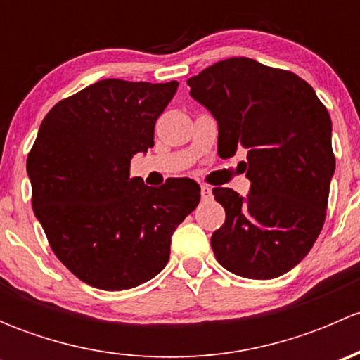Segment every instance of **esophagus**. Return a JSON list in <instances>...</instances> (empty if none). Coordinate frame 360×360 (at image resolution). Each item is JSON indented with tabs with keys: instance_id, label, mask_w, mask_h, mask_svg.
Masks as SVG:
<instances>
[{
	"instance_id": "obj_1",
	"label": "esophagus",
	"mask_w": 360,
	"mask_h": 360,
	"mask_svg": "<svg viewBox=\"0 0 360 360\" xmlns=\"http://www.w3.org/2000/svg\"><path fill=\"white\" fill-rule=\"evenodd\" d=\"M200 195H202L203 200H207V198L212 197V190H210V188L207 186V184H203V186L200 188Z\"/></svg>"
}]
</instances>
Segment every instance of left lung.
<instances>
[{"label":"left lung","mask_w":360,"mask_h":360,"mask_svg":"<svg viewBox=\"0 0 360 360\" xmlns=\"http://www.w3.org/2000/svg\"><path fill=\"white\" fill-rule=\"evenodd\" d=\"M217 122V153L248 151L250 191L214 188L224 224L210 245L223 268L256 281L281 277L317 240L335 174L331 118L300 76L231 57L188 79Z\"/></svg>","instance_id":"left-lung-1"}]
</instances>
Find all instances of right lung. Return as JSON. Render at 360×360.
I'll use <instances>...</instances> for the list:
<instances>
[{
    "mask_svg": "<svg viewBox=\"0 0 360 360\" xmlns=\"http://www.w3.org/2000/svg\"><path fill=\"white\" fill-rule=\"evenodd\" d=\"M177 82L101 79L57 103L27 155L32 210L60 263L85 284L122 291L165 268L170 238L200 202L177 179H130V160L153 148L155 123Z\"/></svg>",
    "mask_w": 360,
    "mask_h": 360,
    "instance_id": "obj_1",
    "label": "right lung"
}]
</instances>
